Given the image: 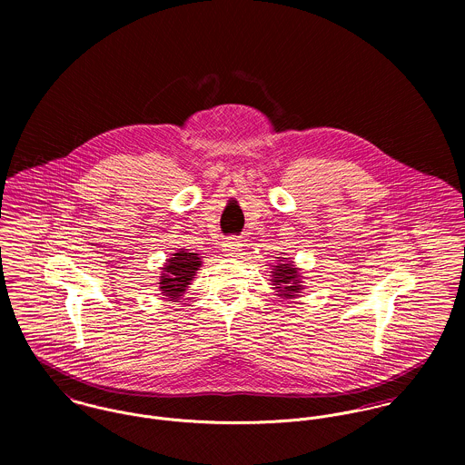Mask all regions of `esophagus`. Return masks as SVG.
I'll use <instances>...</instances> for the list:
<instances>
[{"mask_svg":"<svg viewBox=\"0 0 465 465\" xmlns=\"http://www.w3.org/2000/svg\"><path fill=\"white\" fill-rule=\"evenodd\" d=\"M242 242L238 238H227L223 243H222V251L227 254V256H238L240 251H242Z\"/></svg>","mask_w":465,"mask_h":465,"instance_id":"1","label":"esophagus"}]
</instances>
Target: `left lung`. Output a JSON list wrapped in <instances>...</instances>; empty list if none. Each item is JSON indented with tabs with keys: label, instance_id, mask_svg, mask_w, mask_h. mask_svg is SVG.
Returning a JSON list of instances; mask_svg holds the SVG:
<instances>
[{
	"label": "left lung",
	"instance_id": "obj_1",
	"mask_svg": "<svg viewBox=\"0 0 465 465\" xmlns=\"http://www.w3.org/2000/svg\"><path fill=\"white\" fill-rule=\"evenodd\" d=\"M279 262L282 263H277L272 268V284L275 286L273 290H277V295L282 299H293L302 290V277L299 268H295L293 262H288V258H281Z\"/></svg>",
	"mask_w": 465,
	"mask_h": 465
}]
</instances>
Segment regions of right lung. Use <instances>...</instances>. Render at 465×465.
I'll use <instances>...</instances> for the list:
<instances>
[{"instance_id": "obj_1", "label": "right lung", "mask_w": 465, "mask_h": 465, "mask_svg": "<svg viewBox=\"0 0 465 465\" xmlns=\"http://www.w3.org/2000/svg\"><path fill=\"white\" fill-rule=\"evenodd\" d=\"M202 265L197 252H190L188 249H181L179 252L172 254L166 265L161 268L159 290L163 295L170 297L172 301H179V297L186 292L188 284H192L193 275L197 273Z\"/></svg>"}]
</instances>
